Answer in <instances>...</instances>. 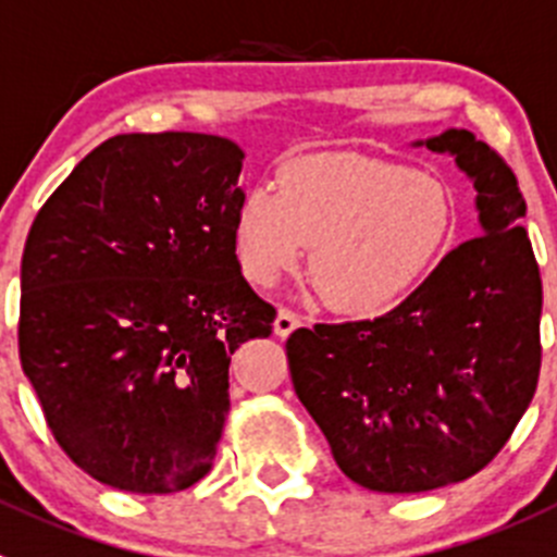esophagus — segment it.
<instances>
[{"label": "esophagus", "mask_w": 557, "mask_h": 557, "mask_svg": "<svg viewBox=\"0 0 557 557\" xmlns=\"http://www.w3.org/2000/svg\"><path fill=\"white\" fill-rule=\"evenodd\" d=\"M297 327H302V319H299L294 310L288 308H280L277 310V319H274V333L280 335V338H285V335H290Z\"/></svg>", "instance_id": "esophagus-1"}]
</instances>
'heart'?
Instances as JSON below:
<instances>
[{"label":"heart","mask_w":557,"mask_h":557,"mask_svg":"<svg viewBox=\"0 0 557 557\" xmlns=\"http://www.w3.org/2000/svg\"><path fill=\"white\" fill-rule=\"evenodd\" d=\"M458 210L438 177L358 154L294 160L280 185H255L235 213L244 277L272 288L302 267L335 310L380 315L397 308L453 242Z\"/></svg>","instance_id":"heart-1"}]
</instances>
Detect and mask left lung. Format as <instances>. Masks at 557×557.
Listing matches in <instances>:
<instances>
[{
  "instance_id": "obj_1",
  "label": "left lung",
  "mask_w": 557,
  "mask_h": 557,
  "mask_svg": "<svg viewBox=\"0 0 557 557\" xmlns=\"http://www.w3.org/2000/svg\"><path fill=\"white\" fill-rule=\"evenodd\" d=\"M428 149L474 180L480 235L441 258L377 319L299 327L285 341L299 403L338 469L380 494H422L497 458L541 369V274L516 174L469 129Z\"/></svg>"
}]
</instances>
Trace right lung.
Masks as SVG:
<instances>
[{"mask_svg": "<svg viewBox=\"0 0 557 557\" xmlns=\"http://www.w3.org/2000/svg\"><path fill=\"white\" fill-rule=\"evenodd\" d=\"M242 160L219 135H113L29 227L22 369L60 449L99 483H199L230 413V355L272 335L277 310L235 258Z\"/></svg>", "mask_w": 557, "mask_h": 557, "instance_id": "right-lung-1", "label": "right lung"}]
</instances>
